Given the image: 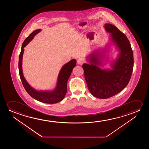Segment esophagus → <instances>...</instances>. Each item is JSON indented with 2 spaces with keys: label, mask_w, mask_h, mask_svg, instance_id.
Returning <instances> with one entry per match:
<instances>
[{
  "label": "esophagus",
  "mask_w": 149,
  "mask_h": 149,
  "mask_svg": "<svg viewBox=\"0 0 149 149\" xmlns=\"http://www.w3.org/2000/svg\"><path fill=\"white\" fill-rule=\"evenodd\" d=\"M77 62L78 64H79V65H82V64H83V63L85 62V61H84V59L82 58H79L77 59Z\"/></svg>",
  "instance_id": "1"
}]
</instances>
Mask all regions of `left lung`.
<instances>
[{
    "label": "left lung",
    "instance_id": "8db88e82",
    "mask_svg": "<svg viewBox=\"0 0 149 149\" xmlns=\"http://www.w3.org/2000/svg\"><path fill=\"white\" fill-rule=\"evenodd\" d=\"M105 29L120 50V55L113 66V70H101L100 55L94 53L90 56L91 65L84 63V77L90 93L96 98L107 99L116 95L124 88L130 80L134 59L130 43L124 33L113 25L106 24Z\"/></svg>",
    "mask_w": 149,
    "mask_h": 149
}]
</instances>
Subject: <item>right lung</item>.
<instances>
[{
    "mask_svg": "<svg viewBox=\"0 0 149 149\" xmlns=\"http://www.w3.org/2000/svg\"><path fill=\"white\" fill-rule=\"evenodd\" d=\"M40 31L41 29H40L33 31V33L29 35V37L25 39L23 43L19 58V75L25 90L32 98L44 103L54 104L61 101L65 98L67 93L68 80L71 74L72 70L75 67L76 61L75 59H72L63 67L58 78L57 86L54 91L51 92H38L31 88L25 79L23 75L22 69L23 54L25 46H26L27 44L33 38L35 35Z\"/></svg>",
    "mask_w": 149,
    "mask_h": 149,
    "instance_id": "obj_1",
    "label": "right lung"
}]
</instances>
